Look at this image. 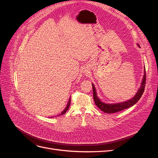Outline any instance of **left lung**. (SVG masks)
Listing matches in <instances>:
<instances>
[{"label": "left lung", "instance_id": "8db88e82", "mask_svg": "<svg viewBox=\"0 0 158 158\" xmlns=\"http://www.w3.org/2000/svg\"><path fill=\"white\" fill-rule=\"evenodd\" d=\"M138 45L140 47L139 45L138 44ZM146 80V69H144V75L143 76V79H142V82L141 83L140 88L138 89L137 93L135 95V97H133L131 99H129L127 102L118 103H114V104H107V103H103L102 102L100 101V99L98 98L94 85V84H92V88H93V95H94L93 97H94L95 103L99 108V109H101L102 111H103L104 113H117V112L122 111L123 109L131 107L133 106L135 103H136L138 100H139L142 97L143 93L144 92Z\"/></svg>", "mask_w": 158, "mask_h": 158}]
</instances>
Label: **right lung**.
Masks as SVG:
<instances>
[{"label": "right lung", "mask_w": 158, "mask_h": 158, "mask_svg": "<svg viewBox=\"0 0 158 158\" xmlns=\"http://www.w3.org/2000/svg\"><path fill=\"white\" fill-rule=\"evenodd\" d=\"M70 98L69 99V103H68V104H67V106H66V107L64 109V111L62 112L59 116H60V115H62V114H64L66 111H67V110L69 109V107H70Z\"/></svg>", "instance_id": "add662e5"}]
</instances>
